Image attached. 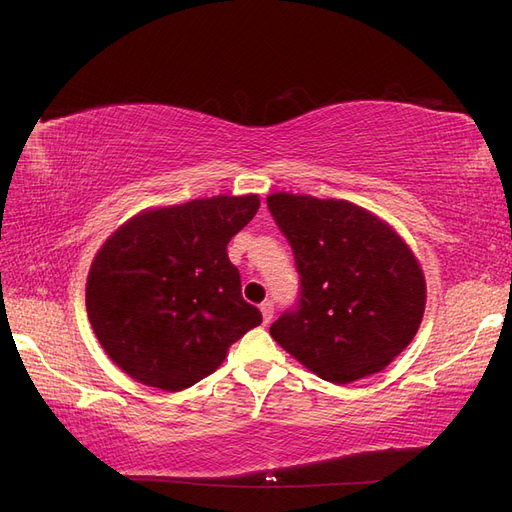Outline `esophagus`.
Masks as SVG:
<instances>
[{"label":"esophagus","mask_w":512,"mask_h":512,"mask_svg":"<svg viewBox=\"0 0 512 512\" xmlns=\"http://www.w3.org/2000/svg\"><path fill=\"white\" fill-rule=\"evenodd\" d=\"M259 310L263 314V325H268L270 320H272V316H274V304H272V301H263V304L259 306Z\"/></svg>","instance_id":"1"}]
</instances>
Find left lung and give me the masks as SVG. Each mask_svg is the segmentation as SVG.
<instances>
[{"label": "left lung", "instance_id": "1", "mask_svg": "<svg viewBox=\"0 0 512 512\" xmlns=\"http://www.w3.org/2000/svg\"><path fill=\"white\" fill-rule=\"evenodd\" d=\"M268 208L299 274L297 301L270 335L327 382L382 371L418 333L426 306L407 244L348 200L272 194Z\"/></svg>", "mask_w": 512, "mask_h": 512}]
</instances>
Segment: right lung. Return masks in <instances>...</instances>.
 Returning <instances> with one entry per match:
<instances>
[{
	"mask_svg": "<svg viewBox=\"0 0 512 512\" xmlns=\"http://www.w3.org/2000/svg\"><path fill=\"white\" fill-rule=\"evenodd\" d=\"M259 208L257 196H215L132 217L92 261L86 310L122 371L177 392L211 375L234 342L261 325L242 299L227 242Z\"/></svg>",
	"mask_w": 512,
	"mask_h": 512,
	"instance_id": "right-lung-1",
	"label": "right lung"
}]
</instances>
